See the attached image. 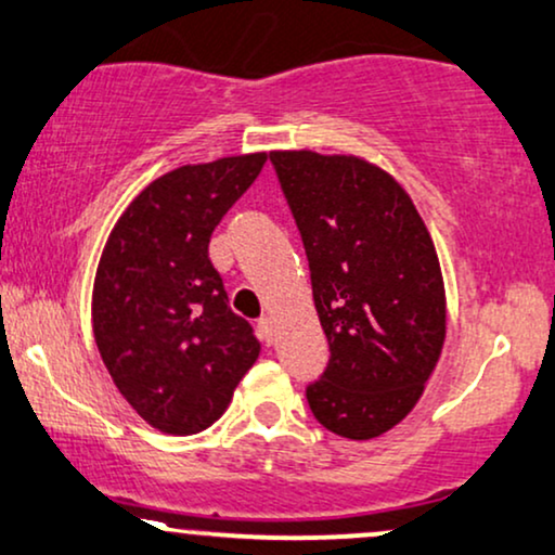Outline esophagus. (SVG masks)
I'll use <instances>...</instances> for the list:
<instances>
[{
    "label": "esophagus",
    "mask_w": 555,
    "mask_h": 555,
    "mask_svg": "<svg viewBox=\"0 0 555 555\" xmlns=\"http://www.w3.org/2000/svg\"><path fill=\"white\" fill-rule=\"evenodd\" d=\"M257 330H259V337H262V341H267L270 345L272 339H275V324H272L270 317H262L257 321Z\"/></svg>",
    "instance_id": "obj_1"
}]
</instances>
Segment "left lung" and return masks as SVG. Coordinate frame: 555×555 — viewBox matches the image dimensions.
Masks as SVG:
<instances>
[{
  "label": "left lung",
  "instance_id": "left-lung-1",
  "mask_svg": "<svg viewBox=\"0 0 555 555\" xmlns=\"http://www.w3.org/2000/svg\"><path fill=\"white\" fill-rule=\"evenodd\" d=\"M304 242L330 365L306 386L334 435L371 440L414 409L444 341L437 251L412 197L358 156L272 152Z\"/></svg>",
  "mask_w": 555,
  "mask_h": 555
}]
</instances>
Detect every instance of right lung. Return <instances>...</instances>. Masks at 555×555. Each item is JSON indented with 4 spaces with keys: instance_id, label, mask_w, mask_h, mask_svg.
<instances>
[{
    "instance_id": "1",
    "label": "right lung",
    "mask_w": 555,
    "mask_h": 555,
    "mask_svg": "<svg viewBox=\"0 0 555 555\" xmlns=\"http://www.w3.org/2000/svg\"><path fill=\"white\" fill-rule=\"evenodd\" d=\"M264 159L167 172L128 205L102 251L94 341L122 399L162 433L210 427L259 354L249 321L229 309L208 244Z\"/></svg>"
}]
</instances>
